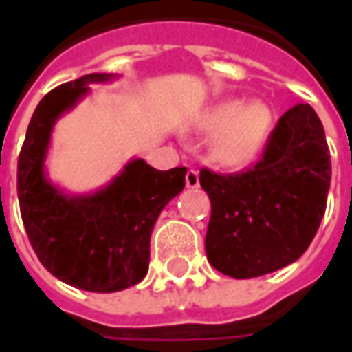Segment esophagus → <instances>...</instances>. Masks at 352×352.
Returning a JSON list of instances; mask_svg holds the SVG:
<instances>
[{"label": "esophagus", "instance_id": "esophagus-1", "mask_svg": "<svg viewBox=\"0 0 352 352\" xmlns=\"http://www.w3.org/2000/svg\"><path fill=\"white\" fill-rule=\"evenodd\" d=\"M186 186L188 188H198L199 186V173L196 169H188V173H186Z\"/></svg>", "mask_w": 352, "mask_h": 352}]
</instances>
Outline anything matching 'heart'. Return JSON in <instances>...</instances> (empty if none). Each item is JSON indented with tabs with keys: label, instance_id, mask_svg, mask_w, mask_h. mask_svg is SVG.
Here are the masks:
<instances>
[{
	"label": "heart",
	"instance_id": "b5f03b06",
	"mask_svg": "<svg viewBox=\"0 0 352 352\" xmlns=\"http://www.w3.org/2000/svg\"><path fill=\"white\" fill-rule=\"evenodd\" d=\"M272 128L273 111L262 100H221L196 120V130L213 133L211 154L226 168L251 166L264 151Z\"/></svg>",
	"mask_w": 352,
	"mask_h": 352
}]
</instances>
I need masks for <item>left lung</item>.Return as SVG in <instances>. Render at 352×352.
<instances>
[{
  "label": "left lung",
  "mask_w": 352,
  "mask_h": 352,
  "mask_svg": "<svg viewBox=\"0 0 352 352\" xmlns=\"http://www.w3.org/2000/svg\"><path fill=\"white\" fill-rule=\"evenodd\" d=\"M332 164L322 122L307 103L279 118L262 160L237 175L201 169L211 199L209 264L251 279L292 264L307 251L326 211Z\"/></svg>",
  "instance_id": "left-lung-1"
}]
</instances>
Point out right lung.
<instances>
[{
    "mask_svg": "<svg viewBox=\"0 0 352 352\" xmlns=\"http://www.w3.org/2000/svg\"><path fill=\"white\" fill-rule=\"evenodd\" d=\"M115 79L90 73L47 94L19 156L20 213L37 258L54 277L88 292H118L143 280L154 224L186 175V168L158 171L131 158L105 186L87 194H69L50 181L45 162L60 116L87 98L88 85Z\"/></svg>",
    "mask_w": 352,
    "mask_h": 352,
    "instance_id": "1",
    "label": "right lung"
}]
</instances>
